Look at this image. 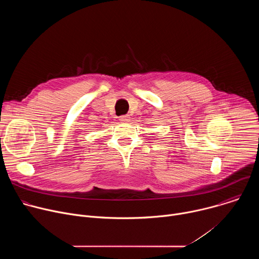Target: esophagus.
Returning <instances> with one entry per match:
<instances>
[{
    "mask_svg": "<svg viewBox=\"0 0 259 259\" xmlns=\"http://www.w3.org/2000/svg\"><path fill=\"white\" fill-rule=\"evenodd\" d=\"M129 118H130V117H129L128 115H124V116H121V117H120V121H121V122H129V120H130Z\"/></svg>",
    "mask_w": 259,
    "mask_h": 259,
    "instance_id": "1",
    "label": "esophagus"
}]
</instances>
